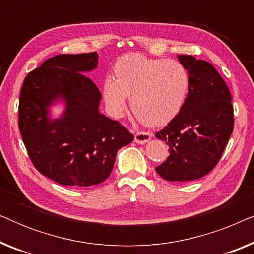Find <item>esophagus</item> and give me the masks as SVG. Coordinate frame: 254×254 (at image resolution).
I'll use <instances>...</instances> for the list:
<instances>
[{"instance_id":"1","label":"esophagus","mask_w":254,"mask_h":254,"mask_svg":"<svg viewBox=\"0 0 254 254\" xmlns=\"http://www.w3.org/2000/svg\"><path fill=\"white\" fill-rule=\"evenodd\" d=\"M151 136L152 134L150 131H136V134H135V142L140 144L147 143V142L151 138Z\"/></svg>"}]
</instances>
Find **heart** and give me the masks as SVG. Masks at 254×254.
Here are the masks:
<instances>
[{"label": "heart", "mask_w": 254, "mask_h": 254, "mask_svg": "<svg viewBox=\"0 0 254 254\" xmlns=\"http://www.w3.org/2000/svg\"><path fill=\"white\" fill-rule=\"evenodd\" d=\"M114 72L116 78L109 76L103 85L113 117L125 112L128 96L135 116L145 125L158 126L180 112L189 93V70L179 61L128 54L117 62Z\"/></svg>", "instance_id": "heart-1"}]
</instances>
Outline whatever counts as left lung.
Masks as SVG:
<instances>
[{"label": "left lung", "mask_w": 254, "mask_h": 254, "mask_svg": "<svg viewBox=\"0 0 254 254\" xmlns=\"http://www.w3.org/2000/svg\"><path fill=\"white\" fill-rule=\"evenodd\" d=\"M178 60L189 70V93L180 112L156 133L170 154L156 171L169 182H190L220 162L234 130V105L213 64L190 55H178Z\"/></svg>", "instance_id": "1"}]
</instances>
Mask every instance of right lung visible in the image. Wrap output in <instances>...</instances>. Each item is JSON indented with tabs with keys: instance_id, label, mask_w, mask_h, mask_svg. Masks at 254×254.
I'll use <instances>...</instances> for the list:
<instances>
[{
	"instance_id": "right-lung-1",
	"label": "right lung",
	"mask_w": 254,
	"mask_h": 254,
	"mask_svg": "<svg viewBox=\"0 0 254 254\" xmlns=\"http://www.w3.org/2000/svg\"><path fill=\"white\" fill-rule=\"evenodd\" d=\"M96 52L59 54L24 79L18 127L34 168L64 186L88 187L109 178L117 151L134 140L119 121L99 113L102 95L84 75L97 67ZM64 99L66 111L50 121L47 107Z\"/></svg>"
}]
</instances>
